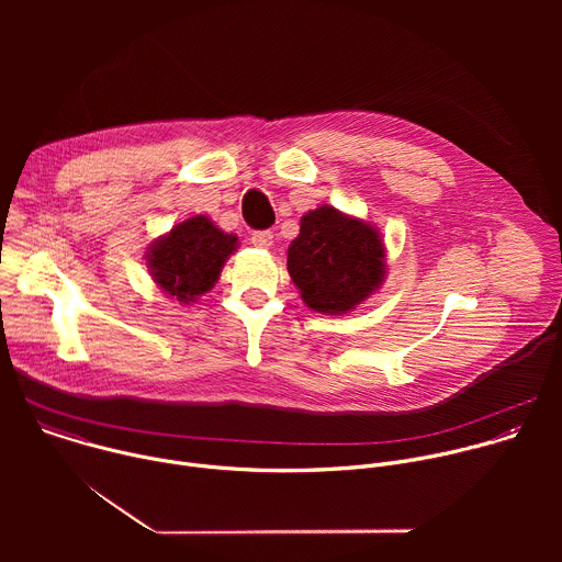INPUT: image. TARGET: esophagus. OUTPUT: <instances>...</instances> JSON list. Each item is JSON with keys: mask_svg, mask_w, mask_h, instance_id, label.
<instances>
[{"mask_svg": "<svg viewBox=\"0 0 562 562\" xmlns=\"http://www.w3.org/2000/svg\"><path fill=\"white\" fill-rule=\"evenodd\" d=\"M251 243L260 249H269L273 245V233L271 231H254Z\"/></svg>", "mask_w": 562, "mask_h": 562, "instance_id": "obj_1", "label": "esophagus"}]
</instances>
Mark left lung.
Returning <instances> with one entry per match:
<instances>
[{
	"instance_id": "obj_1",
	"label": "left lung",
	"mask_w": 562,
	"mask_h": 562,
	"mask_svg": "<svg viewBox=\"0 0 562 562\" xmlns=\"http://www.w3.org/2000/svg\"><path fill=\"white\" fill-rule=\"evenodd\" d=\"M286 269L306 306L329 315L347 313L384 280L382 237L358 217L319 206L302 215Z\"/></svg>"
}]
</instances>
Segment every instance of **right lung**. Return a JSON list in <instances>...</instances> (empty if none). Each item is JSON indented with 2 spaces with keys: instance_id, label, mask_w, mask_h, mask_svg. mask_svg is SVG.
Masks as SVG:
<instances>
[{
  "instance_id": "1",
  "label": "right lung",
  "mask_w": 562,
  "mask_h": 562,
  "mask_svg": "<svg viewBox=\"0 0 562 562\" xmlns=\"http://www.w3.org/2000/svg\"><path fill=\"white\" fill-rule=\"evenodd\" d=\"M235 249V235L220 231L206 215H195L150 245L146 265L159 289L189 304L213 289Z\"/></svg>"
}]
</instances>
